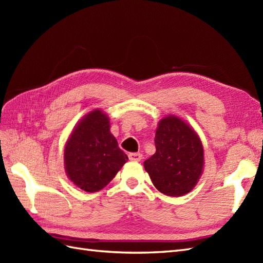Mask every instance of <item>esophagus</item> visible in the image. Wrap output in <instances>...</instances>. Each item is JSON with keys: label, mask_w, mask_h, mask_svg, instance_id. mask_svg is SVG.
Returning a JSON list of instances; mask_svg holds the SVG:
<instances>
[{"label": "esophagus", "mask_w": 263, "mask_h": 263, "mask_svg": "<svg viewBox=\"0 0 263 263\" xmlns=\"http://www.w3.org/2000/svg\"><path fill=\"white\" fill-rule=\"evenodd\" d=\"M141 158H142V156H141V154H136V153H134V154H129V160L130 161H140L141 160Z\"/></svg>", "instance_id": "34e87169"}]
</instances>
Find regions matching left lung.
<instances>
[{
  "label": "left lung",
  "mask_w": 263,
  "mask_h": 263,
  "mask_svg": "<svg viewBox=\"0 0 263 263\" xmlns=\"http://www.w3.org/2000/svg\"><path fill=\"white\" fill-rule=\"evenodd\" d=\"M156 153L144 162L155 187L168 196L191 192L204 168V149L196 132L174 115L163 117L155 137Z\"/></svg>",
  "instance_id": "left-lung-1"
}]
</instances>
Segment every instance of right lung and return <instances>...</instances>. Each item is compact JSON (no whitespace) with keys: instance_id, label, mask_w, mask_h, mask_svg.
Wrapping results in <instances>:
<instances>
[{"instance_id":"add662e5","label":"right lung","mask_w":263,"mask_h":263,"mask_svg":"<svg viewBox=\"0 0 263 263\" xmlns=\"http://www.w3.org/2000/svg\"><path fill=\"white\" fill-rule=\"evenodd\" d=\"M109 127L107 114L100 108L93 109L74 126L66 142V173L85 192L105 187L128 160Z\"/></svg>"}]
</instances>
